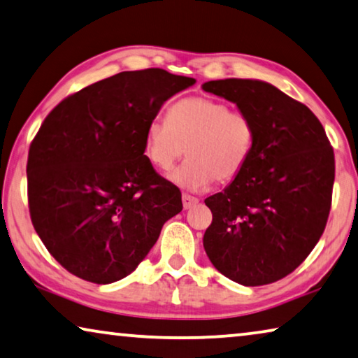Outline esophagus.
I'll return each mask as SVG.
<instances>
[{
	"instance_id": "1",
	"label": "esophagus",
	"mask_w": 358,
	"mask_h": 358,
	"mask_svg": "<svg viewBox=\"0 0 358 358\" xmlns=\"http://www.w3.org/2000/svg\"><path fill=\"white\" fill-rule=\"evenodd\" d=\"M181 201H183V208L188 210L191 207H194L197 202H199V199L194 196H189V194H183V197H181Z\"/></svg>"
}]
</instances>
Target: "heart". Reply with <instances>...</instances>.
Instances as JSON below:
<instances>
[{"label":"heart","mask_w":358,"mask_h":358,"mask_svg":"<svg viewBox=\"0 0 358 358\" xmlns=\"http://www.w3.org/2000/svg\"><path fill=\"white\" fill-rule=\"evenodd\" d=\"M257 127L247 111L231 110L210 97H185L169 106L166 121L151 119L145 129L143 155L157 170H169L185 155L189 157L169 173L186 191H202L215 180L239 177L250 161Z\"/></svg>","instance_id":"b5f03b06"}]
</instances>
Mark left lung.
Masks as SVG:
<instances>
[{
    "label": "left lung",
    "instance_id": "obj_1",
    "mask_svg": "<svg viewBox=\"0 0 358 358\" xmlns=\"http://www.w3.org/2000/svg\"><path fill=\"white\" fill-rule=\"evenodd\" d=\"M202 89L234 101L257 127L245 169L223 192L206 199L213 220L203 248L228 279L268 285L292 274L325 231L333 146L308 106L268 83L231 78Z\"/></svg>",
    "mask_w": 358,
    "mask_h": 358
}]
</instances>
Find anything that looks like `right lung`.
Here are the masks:
<instances>
[{
	"label": "right lung",
	"instance_id": "1",
	"mask_svg": "<svg viewBox=\"0 0 358 358\" xmlns=\"http://www.w3.org/2000/svg\"><path fill=\"white\" fill-rule=\"evenodd\" d=\"M194 78L122 71L68 95L28 151L30 218L48 252L79 279L129 275L181 212V192L143 155L145 129Z\"/></svg>",
	"mask_w": 358,
	"mask_h": 358
}]
</instances>
